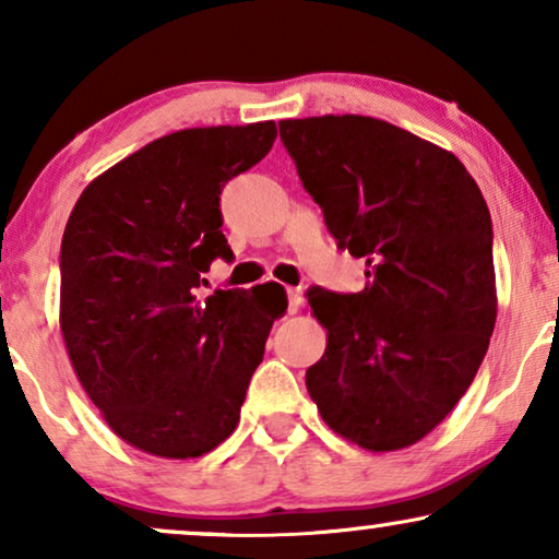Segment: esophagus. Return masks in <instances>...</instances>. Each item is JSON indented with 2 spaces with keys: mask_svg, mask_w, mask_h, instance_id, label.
<instances>
[{
  "mask_svg": "<svg viewBox=\"0 0 559 559\" xmlns=\"http://www.w3.org/2000/svg\"><path fill=\"white\" fill-rule=\"evenodd\" d=\"M302 302H305L302 289L300 287H287V312H289V316L300 310Z\"/></svg>",
  "mask_w": 559,
  "mask_h": 559,
  "instance_id": "obj_1",
  "label": "esophagus"
}]
</instances>
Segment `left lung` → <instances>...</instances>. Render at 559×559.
I'll list each match as a JSON object with an SVG mask.
<instances>
[{
    "label": "left lung",
    "instance_id": "1",
    "mask_svg": "<svg viewBox=\"0 0 559 559\" xmlns=\"http://www.w3.org/2000/svg\"><path fill=\"white\" fill-rule=\"evenodd\" d=\"M328 231L366 287L308 289L328 346L305 373L320 417L373 453L415 445L461 402L496 323L491 213L453 152L358 114L280 121Z\"/></svg>",
    "mask_w": 559,
    "mask_h": 559
}]
</instances>
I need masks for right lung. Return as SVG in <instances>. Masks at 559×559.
<instances>
[{
    "label": "right lung",
    "instance_id": "right-lung-1",
    "mask_svg": "<svg viewBox=\"0 0 559 559\" xmlns=\"http://www.w3.org/2000/svg\"><path fill=\"white\" fill-rule=\"evenodd\" d=\"M277 127L182 129L98 175L60 243V331L81 386L129 445L198 457L236 430L287 297L272 282L198 289L231 262L221 190L272 150Z\"/></svg>",
    "mask_w": 559,
    "mask_h": 559
}]
</instances>
